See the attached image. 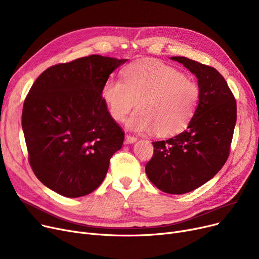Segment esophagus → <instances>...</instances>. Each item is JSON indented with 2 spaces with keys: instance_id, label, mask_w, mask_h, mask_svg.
Wrapping results in <instances>:
<instances>
[{
  "instance_id": "obj_1",
  "label": "esophagus",
  "mask_w": 259,
  "mask_h": 259,
  "mask_svg": "<svg viewBox=\"0 0 259 259\" xmlns=\"http://www.w3.org/2000/svg\"><path fill=\"white\" fill-rule=\"evenodd\" d=\"M137 141H138V139L135 138V137H132V135H130V134H127V135H126V139H125L126 144H132V143L137 142Z\"/></svg>"
}]
</instances>
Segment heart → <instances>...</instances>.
I'll use <instances>...</instances> for the list:
<instances>
[{
	"label": "heart",
	"instance_id": "heart-1",
	"mask_svg": "<svg viewBox=\"0 0 259 259\" xmlns=\"http://www.w3.org/2000/svg\"><path fill=\"white\" fill-rule=\"evenodd\" d=\"M124 80L109 78L102 97L109 113L124 120L138 103L127 125L135 131L171 137L183 131L192 119L199 102V87L176 68L155 60L135 62L124 70Z\"/></svg>",
	"mask_w": 259,
	"mask_h": 259
}]
</instances>
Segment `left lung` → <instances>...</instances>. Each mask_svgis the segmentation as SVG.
<instances>
[{
    "mask_svg": "<svg viewBox=\"0 0 259 259\" xmlns=\"http://www.w3.org/2000/svg\"><path fill=\"white\" fill-rule=\"evenodd\" d=\"M171 60L196 75L199 102L185 131L152 143L153 156L145 169L162 192L184 194L210 181L227 161L236 122V100L215 68L184 57Z\"/></svg>",
    "mask_w": 259,
    "mask_h": 259,
    "instance_id": "8db88e82",
    "label": "left lung"
}]
</instances>
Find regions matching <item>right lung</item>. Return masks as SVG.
I'll list each match as a JSON object with an SVG mask.
<instances>
[{
    "label": "right lung",
    "mask_w": 259,
    "mask_h": 259,
    "mask_svg": "<svg viewBox=\"0 0 259 259\" xmlns=\"http://www.w3.org/2000/svg\"><path fill=\"white\" fill-rule=\"evenodd\" d=\"M126 62L92 54L49 67L31 86L22 112L28 160L52 191L79 197L103 183L125 132L109 113L102 89Z\"/></svg>",
    "instance_id": "1"
}]
</instances>
